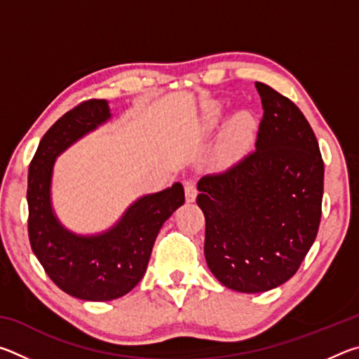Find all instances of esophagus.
I'll list each match as a JSON object with an SVG mask.
<instances>
[{
    "instance_id": "esophagus-1",
    "label": "esophagus",
    "mask_w": 359,
    "mask_h": 359,
    "mask_svg": "<svg viewBox=\"0 0 359 359\" xmlns=\"http://www.w3.org/2000/svg\"><path fill=\"white\" fill-rule=\"evenodd\" d=\"M185 199L187 203H193L194 199H196V194H198V190H196V184H194V180L188 179L185 180Z\"/></svg>"
}]
</instances>
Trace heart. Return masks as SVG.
<instances>
[{
  "label": "heart",
  "mask_w": 359,
  "mask_h": 359,
  "mask_svg": "<svg viewBox=\"0 0 359 359\" xmlns=\"http://www.w3.org/2000/svg\"><path fill=\"white\" fill-rule=\"evenodd\" d=\"M220 115V107L214 106L209 111L210 118H217ZM255 133V120L250 112L241 111L234 114L231 120L228 121L226 130L223 133V141H222V156L224 160H233L234 156H238L241 151H244L248 142L252 141Z\"/></svg>",
  "instance_id": "heart-1"
}]
</instances>
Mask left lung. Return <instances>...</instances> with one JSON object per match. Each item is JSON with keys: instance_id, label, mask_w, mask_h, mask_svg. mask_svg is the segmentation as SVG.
<instances>
[{"instance_id": "1", "label": "left lung", "mask_w": 359, "mask_h": 359, "mask_svg": "<svg viewBox=\"0 0 359 359\" xmlns=\"http://www.w3.org/2000/svg\"><path fill=\"white\" fill-rule=\"evenodd\" d=\"M263 118L250 154L198 182L204 255L218 282L269 291L296 274L317 238L325 166L309 121L293 101L255 82Z\"/></svg>"}]
</instances>
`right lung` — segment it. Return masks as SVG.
I'll return each mask as SVG.
<instances>
[{"instance_id":"obj_1","label":"right lung","mask_w":359,"mask_h":359,"mask_svg":"<svg viewBox=\"0 0 359 359\" xmlns=\"http://www.w3.org/2000/svg\"><path fill=\"white\" fill-rule=\"evenodd\" d=\"M111 118L106 100H88L66 112L41 139L28 169V238L46 274L83 301H111L136 287L147 269L160 229L185 201L182 184L139 198L120 222L96 236L66 229L52 210L55 158Z\"/></svg>"}]
</instances>
